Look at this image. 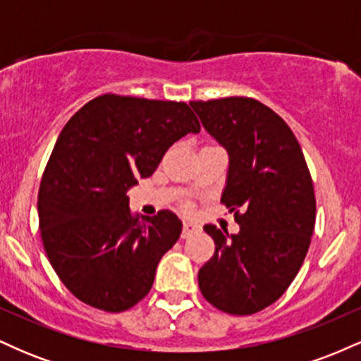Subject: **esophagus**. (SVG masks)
<instances>
[{"instance_id":"esophagus-1","label":"esophagus","mask_w":361,"mask_h":361,"mask_svg":"<svg viewBox=\"0 0 361 361\" xmlns=\"http://www.w3.org/2000/svg\"><path fill=\"white\" fill-rule=\"evenodd\" d=\"M200 231H202V227L198 226V224L185 222L183 224V231H181V238L186 239V238H190V235L198 234V233H200Z\"/></svg>"}]
</instances>
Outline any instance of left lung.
<instances>
[{
    "label": "left lung",
    "instance_id": "8db88e82",
    "mask_svg": "<svg viewBox=\"0 0 361 361\" xmlns=\"http://www.w3.org/2000/svg\"><path fill=\"white\" fill-rule=\"evenodd\" d=\"M229 152L221 202L239 233L209 224L214 256L198 271L209 304L251 316L276 302L299 273L316 224V195L299 140L267 105L247 97L190 102Z\"/></svg>",
    "mask_w": 361,
    "mask_h": 361
}]
</instances>
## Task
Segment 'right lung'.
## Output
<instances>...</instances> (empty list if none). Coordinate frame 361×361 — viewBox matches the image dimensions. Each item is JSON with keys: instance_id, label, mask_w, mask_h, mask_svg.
I'll list each match as a JSON object with an SVG mask.
<instances>
[{"instance_id": "add662e5", "label": "right lung", "mask_w": 361, "mask_h": 361, "mask_svg": "<svg viewBox=\"0 0 361 361\" xmlns=\"http://www.w3.org/2000/svg\"><path fill=\"white\" fill-rule=\"evenodd\" d=\"M188 132L200 123L186 103L114 93L93 98L62 128L37 207L47 258L76 299L123 312L147 295L181 221L171 210L139 221L127 192Z\"/></svg>"}]
</instances>
